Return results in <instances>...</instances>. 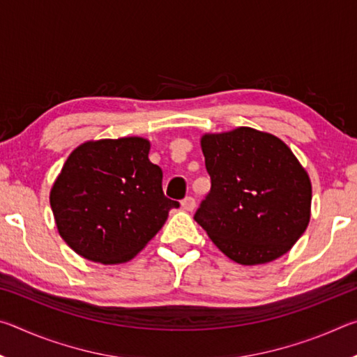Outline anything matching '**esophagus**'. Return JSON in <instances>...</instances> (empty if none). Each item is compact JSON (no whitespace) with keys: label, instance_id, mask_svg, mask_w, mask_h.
Masks as SVG:
<instances>
[{"label":"esophagus","instance_id":"1","mask_svg":"<svg viewBox=\"0 0 357 357\" xmlns=\"http://www.w3.org/2000/svg\"><path fill=\"white\" fill-rule=\"evenodd\" d=\"M181 206H183V209L185 211H193L195 209V198L193 197H185L183 202H181Z\"/></svg>","mask_w":357,"mask_h":357}]
</instances>
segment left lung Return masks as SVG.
<instances>
[{
  "label": "left lung",
  "instance_id": "1",
  "mask_svg": "<svg viewBox=\"0 0 357 357\" xmlns=\"http://www.w3.org/2000/svg\"><path fill=\"white\" fill-rule=\"evenodd\" d=\"M211 190L193 219L233 261L269 263L294 245L310 220L312 184L285 143L239 128L202 138Z\"/></svg>",
  "mask_w": 357,
  "mask_h": 357
}]
</instances>
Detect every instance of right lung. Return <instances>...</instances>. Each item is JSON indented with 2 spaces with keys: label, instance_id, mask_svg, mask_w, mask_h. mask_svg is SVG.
I'll return each instance as SVG.
<instances>
[{
  "label": "right lung",
  "instance_id": "add662e5",
  "mask_svg": "<svg viewBox=\"0 0 357 357\" xmlns=\"http://www.w3.org/2000/svg\"><path fill=\"white\" fill-rule=\"evenodd\" d=\"M140 137L86 142L72 151L50 192L61 238L78 255L116 264L134 258L179 203L162 190V170Z\"/></svg>",
  "mask_w": 357,
  "mask_h": 357
}]
</instances>
